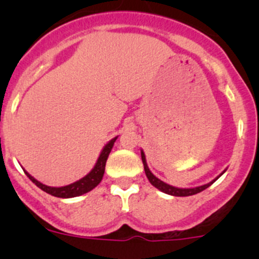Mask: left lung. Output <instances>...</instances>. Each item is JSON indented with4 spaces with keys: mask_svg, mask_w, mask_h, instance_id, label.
Wrapping results in <instances>:
<instances>
[{
    "mask_svg": "<svg viewBox=\"0 0 259 259\" xmlns=\"http://www.w3.org/2000/svg\"><path fill=\"white\" fill-rule=\"evenodd\" d=\"M142 160H143V164H144V170H145V174H146V178L149 179V182L151 183V185H154V187H155V188H158V189L160 190V192L165 193V194H169V195H174V197H189V195H194V194H197V193L203 192V190L207 189L208 187H210V185L213 184V183L215 182V180L218 179L219 177L223 176V174L226 173V170H224L223 173L219 174V176L217 177L215 179L211 180V182L208 183V184L200 185V187H195V188H177V187H173V185L166 184V183H164L163 180L156 178V177L154 176L153 173H151L150 169H149V166H148V164H146L145 154H144V151H143V150H142Z\"/></svg>",
    "mask_w": 259,
    "mask_h": 259,
    "instance_id": "left-lung-1",
    "label": "left lung"
}]
</instances>
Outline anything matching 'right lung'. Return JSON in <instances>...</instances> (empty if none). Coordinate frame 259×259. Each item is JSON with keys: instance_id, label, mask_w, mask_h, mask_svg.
<instances>
[{"instance_id": "add662e5", "label": "right lung", "mask_w": 259, "mask_h": 259, "mask_svg": "<svg viewBox=\"0 0 259 259\" xmlns=\"http://www.w3.org/2000/svg\"><path fill=\"white\" fill-rule=\"evenodd\" d=\"M117 137H115L114 139H111L110 142L108 143L101 150L100 155H99L98 160H96L95 165L94 168L91 169V171L89 174H86L83 178H81L77 180V182L72 183V184L65 185V187H49V185L42 184L41 182L36 180L32 176L27 173L25 170L26 176L28 177V179L31 180L32 183H35L40 189H42L44 192L49 193V194L54 195V197L57 198H74V197H79V195L85 194V193L90 192L93 190L99 183L101 182L104 177V171H105V164L106 160H108V156L110 154L111 149H113L114 143L116 142Z\"/></svg>"}]
</instances>
